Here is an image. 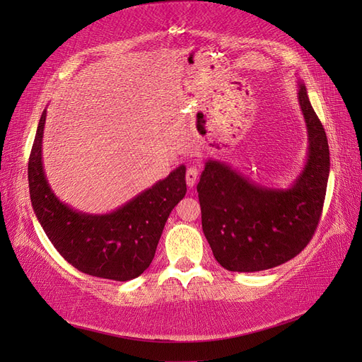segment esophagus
<instances>
[{
	"label": "esophagus",
	"instance_id": "esophagus-1",
	"mask_svg": "<svg viewBox=\"0 0 362 362\" xmlns=\"http://www.w3.org/2000/svg\"><path fill=\"white\" fill-rule=\"evenodd\" d=\"M198 177H199V169L198 168H196V166L187 168V172H185V181H187L189 187H193L196 181H198Z\"/></svg>",
	"mask_w": 362,
	"mask_h": 362
}]
</instances>
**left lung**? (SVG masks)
Returning <instances> with one entry per match:
<instances>
[{
    "label": "left lung",
    "mask_w": 362,
    "mask_h": 362,
    "mask_svg": "<svg viewBox=\"0 0 362 362\" xmlns=\"http://www.w3.org/2000/svg\"><path fill=\"white\" fill-rule=\"evenodd\" d=\"M298 100L310 146L305 168L290 189L262 187L225 163H205L196 187L202 229L214 258L226 270L281 266L300 254L319 225L329 178V146L300 83Z\"/></svg>",
    "instance_id": "1"
}]
</instances>
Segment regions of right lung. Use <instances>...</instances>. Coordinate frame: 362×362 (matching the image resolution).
<instances>
[{
    "label": "right lung",
    "instance_id": "add662e5",
    "mask_svg": "<svg viewBox=\"0 0 362 362\" xmlns=\"http://www.w3.org/2000/svg\"><path fill=\"white\" fill-rule=\"evenodd\" d=\"M43 110L28 160L33 210L49 242L69 264L90 276L129 281L140 276L154 259L170 211L187 192L185 166L170 172L134 199L108 214L75 211L57 199L42 166Z\"/></svg>",
    "mask_w": 362,
    "mask_h": 362
}]
</instances>
